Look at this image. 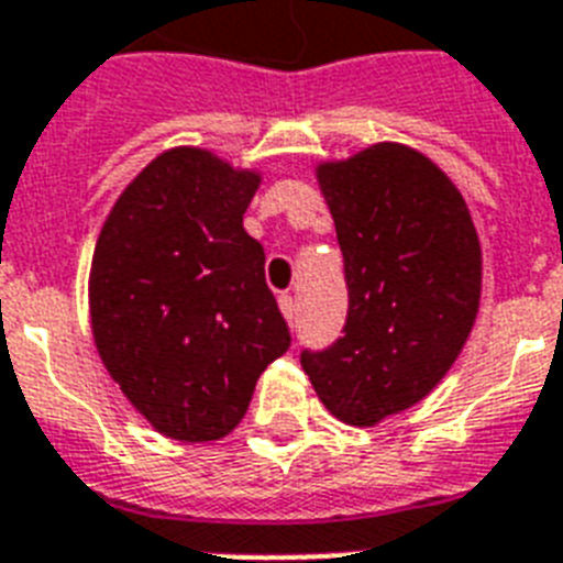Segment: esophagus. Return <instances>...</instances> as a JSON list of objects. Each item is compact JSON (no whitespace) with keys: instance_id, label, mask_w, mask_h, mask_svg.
I'll use <instances>...</instances> for the list:
<instances>
[{"instance_id":"34e87169","label":"esophagus","mask_w":563,"mask_h":563,"mask_svg":"<svg viewBox=\"0 0 563 563\" xmlns=\"http://www.w3.org/2000/svg\"><path fill=\"white\" fill-rule=\"evenodd\" d=\"M277 303H280L283 314H286V321L295 323V318H297V300H295V297H291L289 291H283V295L277 297Z\"/></svg>"}]
</instances>
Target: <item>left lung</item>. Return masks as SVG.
Returning <instances> with one entry per match:
<instances>
[{"mask_svg":"<svg viewBox=\"0 0 563 563\" xmlns=\"http://www.w3.org/2000/svg\"><path fill=\"white\" fill-rule=\"evenodd\" d=\"M321 190L344 254L341 338L300 353L332 416L376 424L440 385L479 306V240L451 178L399 144L323 164Z\"/></svg>","mask_w":563,"mask_h":563,"instance_id":"left-lung-1","label":"left lung"}]
</instances>
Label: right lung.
<instances>
[{
	"mask_svg": "<svg viewBox=\"0 0 563 563\" xmlns=\"http://www.w3.org/2000/svg\"><path fill=\"white\" fill-rule=\"evenodd\" d=\"M257 185L205 150H170L123 190L95 245L100 358L173 440L234 431L260 373L291 346L266 251L242 228Z\"/></svg>",
	"mask_w": 563,
	"mask_h": 563,
	"instance_id": "add662e5",
	"label": "right lung"
}]
</instances>
